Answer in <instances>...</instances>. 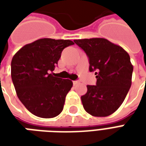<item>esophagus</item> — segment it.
Masks as SVG:
<instances>
[{"mask_svg": "<svg viewBox=\"0 0 146 146\" xmlns=\"http://www.w3.org/2000/svg\"><path fill=\"white\" fill-rule=\"evenodd\" d=\"M78 83H79V81H78V80H73V85H76V84H77Z\"/></svg>", "mask_w": 146, "mask_h": 146, "instance_id": "obj_1", "label": "esophagus"}]
</instances>
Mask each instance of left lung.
<instances>
[{
    "label": "left lung",
    "mask_w": 146,
    "mask_h": 146,
    "mask_svg": "<svg viewBox=\"0 0 146 146\" xmlns=\"http://www.w3.org/2000/svg\"><path fill=\"white\" fill-rule=\"evenodd\" d=\"M89 59L90 72L95 71L96 85H88L81 96L83 106L94 116L111 115L121 106L131 86L133 66L128 53L105 38L74 40Z\"/></svg>",
    "instance_id": "left-lung-1"
}]
</instances>
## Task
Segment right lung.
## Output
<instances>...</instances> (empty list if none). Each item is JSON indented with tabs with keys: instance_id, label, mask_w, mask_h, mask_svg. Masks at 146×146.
Segmentation results:
<instances>
[{
	"instance_id": "right-lung-1",
	"label": "right lung",
	"mask_w": 146,
	"mask_h": 146,
	"mask_svg": "<svg viewBox=\"0 0 146 146\" xmlns=\"http://www.w3.org/2000/svg\"><path fill=\"white\" fill-rule=\"evenodd\" d=\"M73 44L70 40L39 39L12 58L11 75L18 98L33 115L53 118L63 110L73 82L56 77L52 71L64 48Z\"/></svg>"
}]
</instances>
